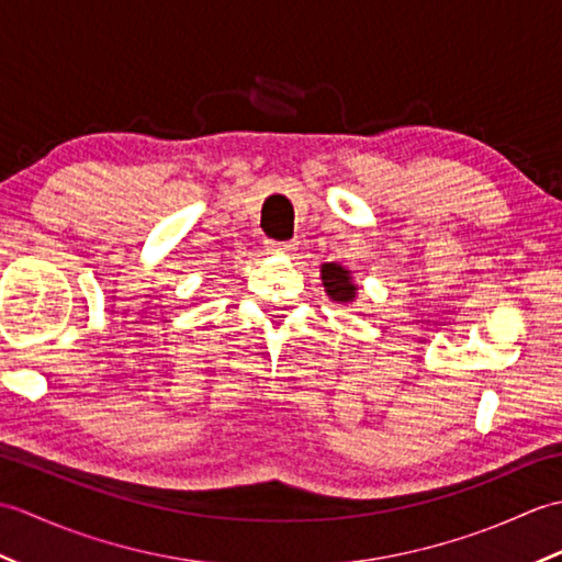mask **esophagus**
Here are the masks:
<instances>
[{
  "label": "esophagus",
  "instance_id": "34e87169",
  "mask_svg": "<svg viewBox=\"0 0 562 562\" xmlns=\"http://www.w3.org/2000/svg\"><path fill=\"white\" fill-rule=\"evenodd\" d=\"M266 246L272 254H292L300 246V241H266Z\"/></svg>",
  "mask_w": 562,
  "mask_h": 562
}]
</instances>
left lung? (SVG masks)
Segmentation results:
<instances>
[{"label":"left lung","instance_id":"8db88e82","mask_svg":"<svg viewBox=\"0 0 562 562\" xmlns=\"http://www.w3.org/2000/svg\"><path fill=\"white\" fill-rule=\"evenodd\" d=\"M321 280H324V288L333 302H355L357 284L350 278V270H345L338 262H324L321 266Z\"/></svg>","mask_w":562,"mask_h":562}]
</instances>
